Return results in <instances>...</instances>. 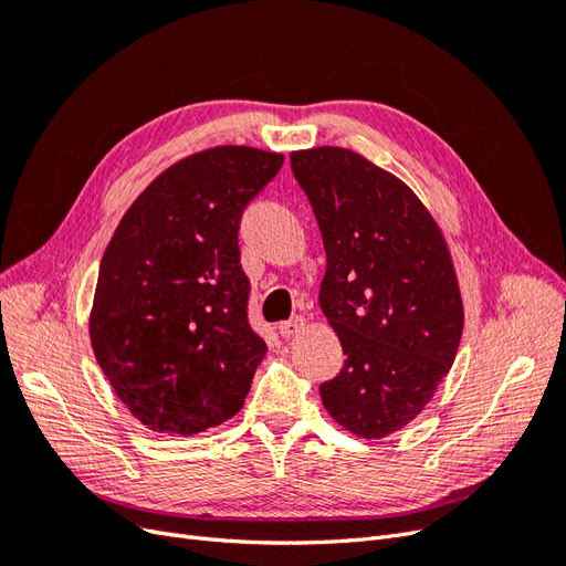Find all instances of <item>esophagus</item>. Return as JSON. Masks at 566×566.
<instances>
[{"label": "esophagus", "instance_id": "obj_1", "mask_svg": "<svg viewBox=\"0 0 566 566\" xmlns=\"http://www.w3.org/2000/svg\"><path fill=\"white\" fill-rule=\"evenodd\" d=\"M304 328H306V321H304L302 316H295V318H290V321L281 323V325H279V333H281L283 337H295V335L304 333Z\"/></svg>", "mask_w": 566, "mask_h": 566}]
</instances>
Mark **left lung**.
Instances as JSON below:
<instances>
[{
  "instance_id": "left-lung-1",
  "label": "left lung",
  "mask_w": 566,
  "mask_h": 566,
  "mask_svg": "<svg viewBox=\"0 0 566 566\" xmlns=\"http://www.w3.org/2000/svg\"><path fill=\"white\" fill-rule=\"evenodd\" d=\"M290 163L325 248L321 310L347 354L323 406L347 432L385 439L453 366L465 314L449 243L410 186L361 153L318 146Z\"/></svg>"
}]
</instances>
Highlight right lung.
I'll return each instance as SVG.
<instances>
[{
  "label": "right lung",
  "mask_w": 566,
  "mask_h": 566,
  "mask_svg": "<svg viewBox=\"0 0 566 566\" xmlns=\"http://www.w3.org/2000/svg\"><path fill=\"white\" fill-rule=\"evenodd\" d=\"M281 153L214 146L153 179L111 238L90 314L96 361L153 432L193 437L243 408L264 339L248 323L243 208Z\"/></svg>",
  "instance_id": "1"
}]
</instances>
